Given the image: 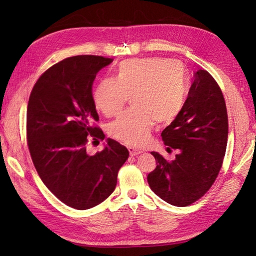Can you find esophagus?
<instances>
[{"mask_svg": "<svg viewBox=\"0 0 256 256\" xmlns=\"http://www.w3.org/2000/svg\"><path fill=\"white\" fill-rule=\"evenodd\" d=\"M128 150H129L130 156H132V157L138 156V154H142V152H143L142 150H136V148H134V147H131V146H129V147H128Z\"/></svg>", "mask_w": 256, "mask_h": 256, "instance_id": "34e87169", "label": "esophagus"}]
</instances>
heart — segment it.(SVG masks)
<instances>
[{
    "label": "heart",
    "mask_w": 256,
    "mask_h": 256,
    "mask_svg": "<svg viewBox=\"0 0 256 256\" xmlns=\"http://www.w3.org/2000/svg\"><path fill=\"white\" fill-rule=\"evenodd\" d=\"M187 95V76L182 64L164 58H145L122 60L114 79L97 83L92 100L98 111L111 118L131 98L134 109L111 122L109 134L140 147L148 142L154 120L164 125L177 118Z\"/></svg>",
    "instance_id": "heart-1"
}]
</instances>
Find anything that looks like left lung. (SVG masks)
<instances>
[{
	"label": "left lung",
	"instance_id": "1",
	"mask_svg": "<svg viewBox=\"0 0 256 256\" xmlns=\"http://www.w3.org/2000/svg\"><path fill=\"white\" fill-rule=\"evenodd\" d=\"M228 134L226 106L218 83L200 69L182 112L161 136L166 150H177L171 162L152 152L157 166L147 176L150 189L166 203L184 207L196 202L218 176Z\"/></svg>",
	"mask_w": 256,
	"mask_h": 256
}]
</instances>
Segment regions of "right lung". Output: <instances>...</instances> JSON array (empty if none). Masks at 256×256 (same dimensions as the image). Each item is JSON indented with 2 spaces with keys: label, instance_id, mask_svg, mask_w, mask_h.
Segmentation results:
<instances>
[{
  "label": "right lung",
  "instance_id": "add662e5",
  "mask_svg": "<svg viewBox=\"0 0 256 256\" xmlns=\"http://www.w3.org/2000/svg\"><path fill=\"white\" fill-rule=\"evenodd\" d=\"M113 62L96 56L68 58L50 67L30 95L26 138L42 182L69 207L84 210L111 196L129 152L112 138L90 154L88 138H104L94 126L99 116L92 86L99 70Z\"/></svg>",
  "mask_w": 256,
  "mask_h": 256
}]
</instances>
